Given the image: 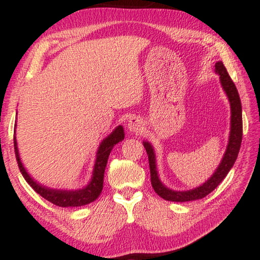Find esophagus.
Wrapping results in <instances>:
<instances>
[{
  "label": "esophagus",
  "mask_w": 260,
  "mask_h": 260,
  "mask_svg": "<svg viewBox=\"0 0 260 260\" xmlns=\"http://www.w3.org/2000/svg\"><path fill=\"white\" fill-rule=\"evenodd\" d=\"M128 129L129 132H132V133H135V134H139L143 131V125L139 118L136 117L131 118L128 120Z\"/></svg>",
  "instance_id": "esophagus-1"
}]
</instances>
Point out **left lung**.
Segmentation results:
<instances>
[{"mask_svg":"<svg viewBox=\"0 0 260 260\" xmlns=\"http://www.w3.org/2000/svg\"><path fill=\"white\" fill-rule=\"evenodd\" d=\"M214 68L215 73L219 74L220 83H221L222 89L226 93L231 104V132L230 138H228V144L226 151L223 153L222 159L220 161L217 169H215L214 173L204 183H202L201 186L189 189V190H173V189H170L160 181L159 175H158L156 153L155 150H153V147L151 146L150 142L143 141V146L146 148L149 158L152 188L165 201L189 202L203 199L206 195H209L211 191H213L218 187V184L226 178V175L231 171L233 165H234L237 155H239L242 142V131H243L240 95L235 87V83L233 82L231 77L228 76V72L226 68L223 67L222 61H217Z\"/></svg>","mask_w":260,"mask_h":260,"instance_id":"obj_1","label":"left lung"}]
</instances>
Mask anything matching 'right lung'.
I'll use <instances>...</instances> for the list:
<instances>
[{
    "mask_svg": "<svg viewBox=\"0 0 260 260\" xmlns=\"http://www.w3.org/2000/svg\"><path fill=\"white\" fill-rule=\"evenodd\" d=\"M17 126V124L15 125ZM16 134V129H15ZM125 132L124 127L121 125L117 126L111 134H109L107 138L103 139L102 142L100 143L98 152H96V159L93 169V173H91L90 181L88 182L87 186L80 189H54L43 184L39 183L37 180H34L30 177L29 173L26 171L20 160L18 146H17L16 135H14V143H15V153L17 161H18V166L21 174H23L24 179L26 180L30 187H32L39 195H41L43 199L49 201L50 203L55 204L57 206H61V208H70V206H83L94 202L98 197L101 195L103 189V179H104V171L107 167L108 158L110 152H111L112 148L116 146L118 142L124 140Z\"/></svg>",
    "mask_w": 260,
    "mask_h": 260,
    "instance_id": "1",
    "label": "right lung"
}]
</instances>
